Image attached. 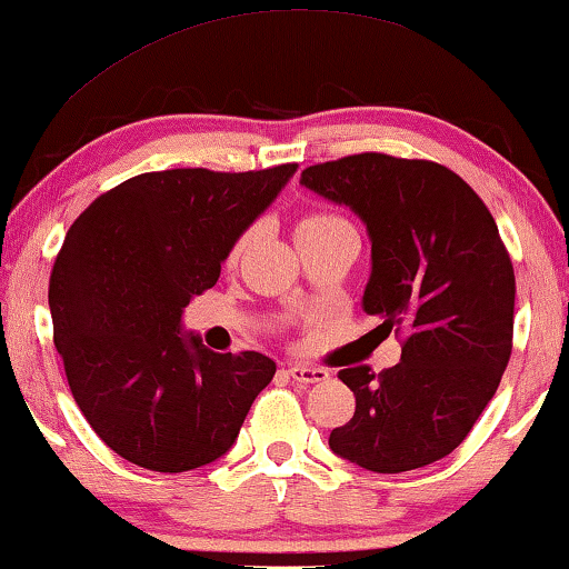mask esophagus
I'll use <instances>...</instances> for the list:
<instances>
[{"label":"esophagus","mask_w":569,"mask_h":569,"mask_svg":"<svg viewBox=\"0 0 569 569\" xmlns=\"http://www.w3.org/2000/svg\"><path fill=\"white\" fill-rule=\"evenodd\" d=\"M287 375H290L292 380L300 382V385H316V382H326V380H328L326 369H320V367H305V365L287 367Z\"/></svg>","instance_id":"1"}]
</instances>
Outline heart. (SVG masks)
Returning <instances> with one entry per match:
<instances>
[{
  "label": "heart",
  "mask_w": 569,
  "mask_h": 569,
  "mask_svg": "<svg viewBox=\"0 0 569 569\" xmlns=\"http://www.w3.org/2000/svg\"><path fill=\"white\" fill-rule=\"evenodd\" d=\"M341 228H351L349 220H346L343 216H339V212H328V210H310L305 212V216L300 218L298 223V238H308V236H326V233H333V230H341ZM253 236V230H246L243 236H238V241L233 243V249H230L228 259L236 261L238 257H241L246 246H249Z\"/></svg>",
  "instance_id": "1"
}]
</instances>
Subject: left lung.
<instances>
[{
    "instance_id": "8db88e82",
    "label": "left lung",
    "mask_w": 569,
    "mask_h": 569,
    "mask_svg": "<svg viewBox=\"0 0 569 569\" xmlns=\"http://www.w3.org/2000/svg\"><path fill=\"white\" fill-rule=\"evenodd\" d=\"M300 182L367 223L365 310L402 339L400 361L380 375L341 369L357 410L328 443L380 475L451 455L496 395L513 349L516 277L488 204L441 163L377 151L316 163Z\"/></svg>"
}]
</instances>
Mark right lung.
Wrapping results in <instances>:
<instances>
[{"label": "right lung", "mask_w": 569, "mask_h": 569, "mask_svg": "<svg viewBox=\"0 0 569 569\" xmlns=\"http://www.w3.org/2000/svg\"><path fill=\"white\" fill-rule=\"evenodd\" d=\"M295 169L148 171L73 220L48 284L53 343L73 400L114 455L177 475L233 447L277 365L210 351L179 320Z\"/></svg>", "instance_id": "obj_1"}]
</instances>
